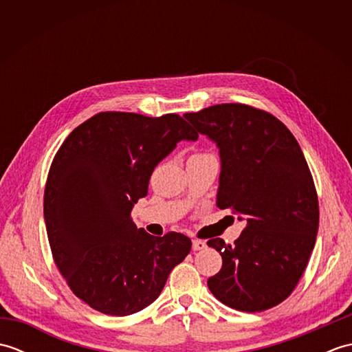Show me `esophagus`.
Listing matches in <instances>:
<instances>
[{
	"mask_svg": "<svg viewBox=\"0 0 352 352\" xmlns=\"http://www.w3.org/2000/svg\"><path fill=\"white\" fill-rule=\"evenodd\" d=\"M206 248V242L204 241H199V239H193L192 241V250L193 251H201Z\"/></svg>",
	"mask_w": 352,
	"mask_h": 352,
	"instance_id": "esophagus-1",
	"label": "esophagus"
}]
</instances>
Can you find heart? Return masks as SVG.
Listing matches in <instances>:
<instances>
[{"instance_id":"heart-1","label":"heart","mask_w":352,"mask_h":352,"mask_svg":"<svg viewBox=\"0 0 352 352\" xmlns=\"http://www.w3.org/2000/svg\"><path fill=\"white\" fill-rule=\"evenodd\" d=\"M204 155H208V154H203V153H198V154H193L192 157H204Z\"/></svg>"}]
</instances>
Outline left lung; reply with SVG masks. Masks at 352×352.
Masks as SVG:
<instances>
[{"instance_id": "left-lung-1", "label": "left lung", "mask_w": 352, "mask_h": 352, "mask_svg": "<svg viewBox=\"0 0 352 352\" xmlns=\"http://www.w3.org/2000/svg\"><path fill=\"white\" fill-rule=\"evenodd\" d=\"M184 118L219 148L216 206L246 221L234 245L219 237L207 242L222 256L207 286L231 309L275 307L302 276L319 227L315 183L301 148L281 121L246 104H216Z\"/></svg>"}]
</instances>
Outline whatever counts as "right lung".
Returning a JSON list of instances; mask_svg holds the SVG:
<instances>
[{"mask_svg": "<svg viewBox=\"0 0 352 352\" xmlns=\"http://www.w3.org/2000/svg\"><path fill=\"white\" fill-rule=\"evenodd\" d=\"M197 138L175 113L102 111L58 148L45 186V226L58 271L94 310L126 316L145 309L190 252L188 236L138 228L131 208L146 197L157 164L178 142Z\"/></svg>", "mask_w": 352, "mask_h": 352, "instance_id": "right-lung-1", "label": "right lung"}]
</instances>
